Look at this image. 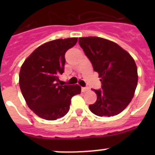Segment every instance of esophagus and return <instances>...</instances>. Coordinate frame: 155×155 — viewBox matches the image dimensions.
<instances>
[{"label": "esophagus", "instance_id": "esophagus-1", "mask_svg": "<svg viewBox=\"0 0 155 155\" xmlns=\"http://www.w3.org/2000/svg\"><path fill=\"white\" fill-rule=\"evenodd\" d=\"M81 90H82L83 92H87V91H88V88H87V87H82V88H81Z\"/></svg>", "mask_w": 155, "mask_h": 155}]
</instances>
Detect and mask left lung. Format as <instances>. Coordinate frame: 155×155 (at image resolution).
<instances>
[{
    "mask_svg": "<svg viewBox=\"0 0 155 155\" xmlns=\"http://www.w3.org/2000/svg\"><path fill=\"white\" fill-rule=\"evenodd\" d=\"M79 44L101 81V89H92L97 100L89 109L100 117L117 115L130 103L137 87L134 58L119 45L102 38H80Z\"/></svg>",
    "mask_w": 155,
    "mask_h": 155,
    "instance_id": "obj_1",
    "label": "left lung"
}]
</instances>
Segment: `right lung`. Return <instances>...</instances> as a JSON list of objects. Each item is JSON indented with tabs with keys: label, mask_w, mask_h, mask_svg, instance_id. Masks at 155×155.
Masks as SVG:
<instances>
[{
	"label": "right lung",
	"mask_w": 155,
	"mask_h": 155,
	"mask_svg": "<svg viewBox=\"0 0 155 155\" xmlns=\"http://www.w3.org/2000/svg\"><path fill=\"white\" fill-rule=\"evenodd\" d=\"M77 40L70 38L46 42L35 50L21 68L19 85L22 96L39 117L54 120L65 116L71 97L81 92L80 85L60 84L58 78L64 71L65 53Z\"/></svg>",
	"instance_id": "obj_1"
}]
</instances>
